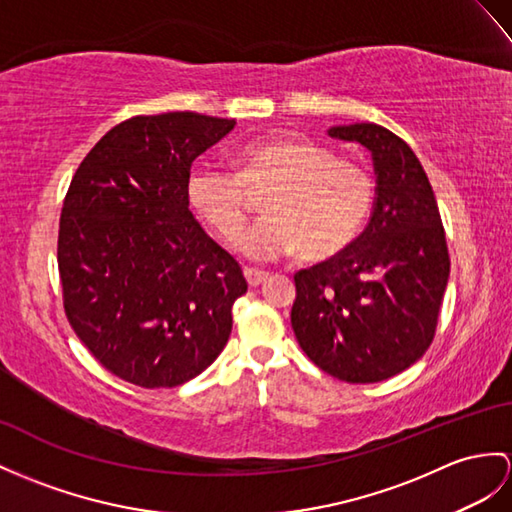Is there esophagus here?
Instances as JSON below:
<instances>
[{
	"instance_id": "1",
	"label": "esophagus",
	"mask_w": 512,
	"mask_h": 512,
	"mask_svg": "<svg viewBox=\"0 0 512 512\" xmlns=\"http://www.w3.org/2000/svg\"><path fill=\"white\" fill-rule=\"evenodd\" d=\"M243 276H245L249 286H258V284H263L269 278V273L267 271H260V269H254V267H245L243 269Z\"/></svg>"
}]
</instances>
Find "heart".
Wrapping results in <instances>:
<instances>
[{"label": "heart", "instance_id": "heart-1", "mask_svg": "<svg viewBox=\"0 0 512 512\" xmlns=\"http://www.w3.org/2000/svg\"><path fill=\"white\" fill-rule=\"evenodd\" d=\"M236 173L195 165L186 199L206 230L221 243L241 234L252 195H265L260 217L239 249L252 260H278L295 252L326 260L345 252L371 215L376 184L356 158L297 134L243 143L234 154Z\"/></svg>", "mask_w": 512, "mask_h": 512}]
</instances>
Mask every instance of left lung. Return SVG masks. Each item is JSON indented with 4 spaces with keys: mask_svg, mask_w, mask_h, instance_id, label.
I'll list each match as a JSON object with an SVG mask.
<instances>
[{
    "mask_svg": "<svg viewBox=\"0 0 512 512\" xmlns=\"http://www.w3.org/2000/svg\"><path fill=\"white\" fill-rule=\"evenodd\" d=\"M330 136L371 149L378 199L365 232L319 265L295 273L291 326L330 376L369 384L426 354L450 278L445 230L426 171L400 136L378 123Z\"/></svg>",
    "mask_w": 512,
    "mask_h": 512,
    "instance_id": "obj_1",
    "label": "left lung"
}]
</instances>
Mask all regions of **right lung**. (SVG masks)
<instances>
[{
  "label": "right lung",
  "mask_w": 512,
  "mask_h": 512,
  "mask_svg": "<svg viewBox=\"0 0 512 512\" xmlns=\"http://www.w3.org/2000/svg\"><path fill=\"white\" fill-rule=\"evenodd\" d=\"M232 128L199 112L130 117L86 154L62 202L65 315L102 367L143 389H171L213 363L247 291L186 199L193 160Z\"/></svg>",
  "instance_id": "obj_1"
}]
</instances>
